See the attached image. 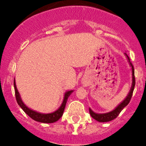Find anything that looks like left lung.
Listing matches in <instances>:
<instances>
[{"instance_id": "1", "label": "left lung", "mask_w": 146, "mask_h": 146, "mask_svg": "<svg viewBox=\"0 0 146 146\" xmlns=\"http://www.w3.org/2000/svg\"><path fill=\"white\" fill-rule=\"evenodd\" d=\"M124 55H126V58L128 60L129 64L130 66H131V77H132V82H131V88L129 90V92L128 95L126 96L123 101L121 102L116 108H115L113 110L110 112H108L106 113H94L91 108H89V113L90 115H91L93 118H94L95 120H96L99 122H108V121H110L112 120L115 119V118H117L119 113H121V110L125 108V107L127 105V104L129 103L130 100H131V98L132 96V94H133L134 88L135 86V70H134V67L131 64V63L130 62V59L129 58V56L127 55V54L124 53Z\"/></svg>"}]
</instances>
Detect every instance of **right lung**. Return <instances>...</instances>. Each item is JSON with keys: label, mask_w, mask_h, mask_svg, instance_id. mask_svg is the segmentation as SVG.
Listing matches in <instances>:
<instances>
[{"label": "right lung", "mask_w": 146, "mask_h": 146, "mask_svg": "<svg viewBox=\"0 0 146 146\" xmlns=\"http://www.w3.org/2000/svg\"><path fill=\"white\" fill-rule=\"evenodd\" d=\"M14 87H15V96H16L17 102L18 104L20 105V108L23 110V111L25 112L28 116L31 117V118L32 119L34 120V121L44 123H54L55 121H58V120L61 118V116L63 115V113H64V109H65V106L66 104L67 99H68L69 96L72 94V93L74 91L73 90H72V91H66V92H65L63 102H62L61 105L59 107L58 109L54 111L53 113L45 114V113H38V112L35 111V110H31V108H29L28 107H27L26 105H25V103L23 102V100H22L21 97H20V93H19L17 88L15 80H14Z\"/></svg>", "instance_id": "1"}]
</instances>
